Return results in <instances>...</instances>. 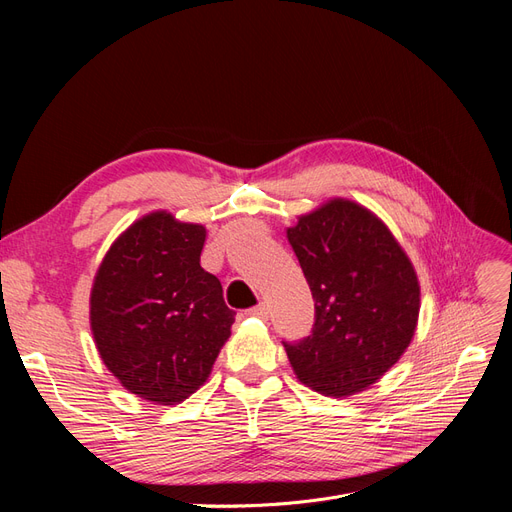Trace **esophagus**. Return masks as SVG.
I'll return each instance as SVG.
<instances>
[{
  "mask_svg": "<svg viewBox=\"0 0 512 512\" xmlns=\"http://www.w3.org/2000/svg\"><path fill=\"white\" fill-rule=\"evenodd\" d=\"M249 315L259 317V319H267V317H270V307H267L265 303H259L257 307H251V309H249Z\"/></svg>",
  "mask_w": 512,
  "mask_h": 512,
  "instance_id": "esophagus-1",
  "label": "esophagus"
}]
</instances>
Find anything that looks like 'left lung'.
<instances>
[{
	"instance_id": "left-lung-1",
	"label": "left lung",
	"mask_w": 512,
	"mask_h": 512,
	"mask_svg": "<svg viewBox=\"0 0 512 512\" xmlns=\"http://www.w3.org/2000/svg\"><path fill=\"white\" fill-rule=\"evenodd\" d=\"M315 301V324L284 342L297 378L326 396H351L400 359L419 317V280L378 215L332 199L286 230Z\"/></svg>"
}]
</instances>
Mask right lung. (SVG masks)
<instances>
[{"label":"right lung","instance_id":"add662e5","mask_svg":"<svg viewBox=\"0 0 512 512\" xmlns=\"http://www.w3.org/2000/svg\"><path fill=\"white\" fill-rule=\"evenodd\" d=\"M205 234L153 211L118 236L91 288V332L105 367L157 405L205 384L234 324L220 280L201 267Z\"/></svg>","mask_w":512,"mask_h":512}]
</instances>
